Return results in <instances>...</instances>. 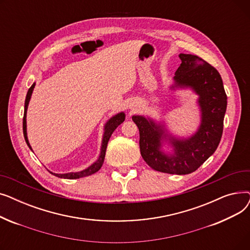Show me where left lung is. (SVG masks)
<instances>
[{
    "label": "left lung",
    "instance_id": "1",
    "mask_svg": "<svg viewBox=\"0 0 250 250\" xmlns=\"http://www.w3.org/2000/svg\"><path fill=\"white\" fill-rule=\"evenodd\" d=\"M181 63L175 72V85L191 87L199 94L202 124L191 138H172L175 153L166 156L160 151L162 129L152 121L134 115L140 132V150L145 162L157 171L188 174L195 171L216 151L223 134L227 95L222 78L213 65L198 56L180 54Z\"/></svg>",
    "mask_w": 250,
    "mask_h": 250
}]
</instances>
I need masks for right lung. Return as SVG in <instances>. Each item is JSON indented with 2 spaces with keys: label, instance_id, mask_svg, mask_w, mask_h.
<instances>
[{
  "label": "right lung",
  "instance_id": "obj_1",
  "mask_svg": "<svg viewBox=\"0 0 250 250\" xmlns=\"http://www.w3.org/2000/svg\"><path fill=\"white\" fill-rule=\"evenodd\" d=\"M35 84H33L29 89H28V92H27V95H26V99H25V105H24V116H23V135H24V139H25V142L26 144H27L28 147L31 149L30 147V144L28 142V139H27V133H26V111H27V107H28V103H29V100H30V97H31V94H32V91H33V88H34ZM125 113L124 112H121L118 113L116 115H114L113 117H111L110 120L106 123V125H105V127H104V135H103V140H102V147H101V153H100V156L98 160L94 163L92 164L90 167H88L87 169L85 170H82V171L80 172H71V173H65V174H57V173H52L50 172L51 174H54L55 176H58L60 178H65V179H77V178H81V177H84V176H88V175H91L93 174L95 172H97L98 170L101 168L103 162H104V157H105V152H106V148H107V143L112 135V133L114 132V129L120 125L121 124L124 123L125 121ZM32 150V149H31Z\"/></svg>",
  "mask_w": 250,
  "mask_h": 250
}]
</instances>
